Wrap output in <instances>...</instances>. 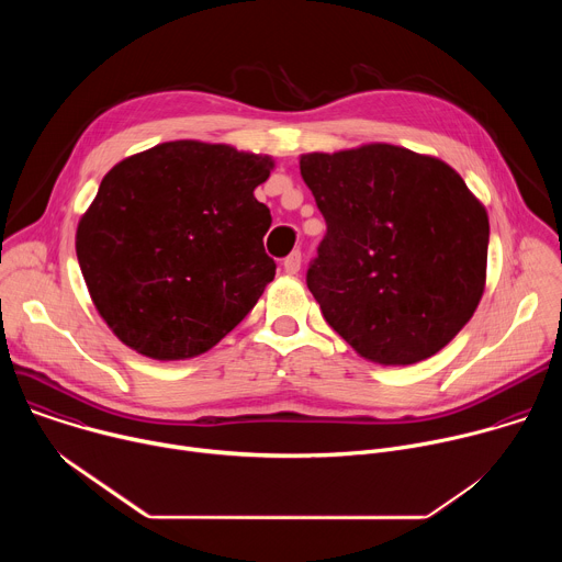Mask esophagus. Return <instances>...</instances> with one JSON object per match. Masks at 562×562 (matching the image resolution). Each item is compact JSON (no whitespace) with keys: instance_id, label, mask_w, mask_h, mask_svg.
Here are the masks:
<instances>
[{"instance_id":"esophagus-1","label":"esophagus","mask_w":562,"mask_h":562,"mask_svg":"<svg viewBox=\"0 0 562 562\" xmlns=\"http://www.w3.org/2000/svg\"><path fill=\"white\" fill-rule=\"evenodd\" d=\"M300 267H302V254L300 251H293L289 258H284V271L289 276H297Z\"/></svg>"}]
</instances>
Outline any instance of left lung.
Listing matches in <instances>:
<instances>
[{
    "instance_id": "left-lung-1",
    "label": "left lung",
    "mask_w": 562,
    "mask_h": 562,
    "mask_svg": "<svg viewBox=\"0 0 562 562\" xmlns=\"http://www.w3.org/2000/svg\"><path fill=\"white\" fill-rule=\"evenodd\" d=\"M327 235L306 286L364 360L414 364L469 323L487 280L490 217L438 157L393 144L300 155Z\"/></svg>"
}]
</instances>
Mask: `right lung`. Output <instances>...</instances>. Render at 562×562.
<instances>
[{"label":"right lung","mask_w":562,"mask_h":562,"mask_svg":"<svg viewBox=\"0 0 562 562\" xmlns=\"http://www.w3.org/2000/svg\"><path fill=\"white\" fill-rule=\"evenodd\" d=\"M273 159L178 139L115 165L77 224L75 251L109 329L153 360L215 347L276 276L254 191Z\"/></svg>","instance_id":"right-lung-1"}]
</instances>
